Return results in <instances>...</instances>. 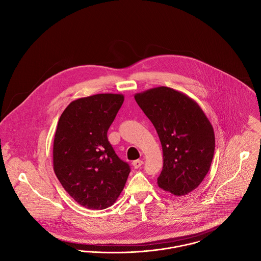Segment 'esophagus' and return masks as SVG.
<instances>
[{
  "label": "esophagus",
  "mask_w": 261,
  "mask_h": 261,
  "mask_svg": "<svg viewBox=\"0 0 261 261\" xmlns=\"http://www.w3.org/2000/svg\"><path fill=\"white\" fill-rule=\"evenodd\" d=\"M143 164H144V162H143L142 160H136V161H134V162H133V166H134V168H135V169L140 168Z\"/></svg>",
  "instance_id": "34e87169"
}]
</instances>
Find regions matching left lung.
I'll return each mask as SVG.
<instances>
[{"label":"left lung","mask_w":261,"mask_h":261,"mask_svg":"<svg viewBox=\"0 0 261 261\" xmlns=\"http://www.w3.org/2000/svg\"><path fill=\"white\" fill-rule=\"evenodd\" d=\"M135 99L162 144L164 164L158 185L176 196L187 195L210 170L215 149L212 124L194 99L170 87L148 89Z\"/></svg>","instance_id":"left-lung-1"}]
</instances>
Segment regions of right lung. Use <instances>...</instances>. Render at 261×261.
I'll list each match as a JSON object with an SVG mask.
<instances>
[{
	"label": "right lung",
	"instance_id": "right-lung-1",
	"mask_svg": "<svg viewBox=\"0 0 261 261\" xmlns=\"http://www.w3.org/2000/svg\"><path fill=\"white\" fill-rule=\"evenodd\" d=\"M124 100L101 93L78 98L62 112L53 143V169L65 191L91 210L111 207L130 169L108 140V130Z\"/></svg>",
	"mask_w": 261,
	"mask_h": 261
}]
</instances>
